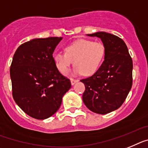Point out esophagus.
<instances>
[{"label":"esophagus","mask_w":148,"mask_h":148,"mask_svg":"<svg viewBox=\"0 0 148 148\" xmlns=\"http://www.w3.org/2000/svg\"><path fill=\"white\" fill-rule=\"evenodd\" d=\"M78 79H71V83L72 86H74L76 83H77Z\"/></svg>","instance_id":"esophagus-1"}]
</instances>
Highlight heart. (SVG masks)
I'll return each mask as SVG.
<instances>
[{
  "label": "heart",
  "instance_id": "b5f03b06",
  "mask_svg": "<svg viewBox=\"0 0 148 148\" xmlns=\"http://www.w3.org/2000/svg\"><path fill=\"white\" fill-rule=\"evenodd\" d=\"M104 56L105 47L101 42L81 38L67 45L65 53L54 54L53 61L61 74H65L74 63L76 66L71 71L72 75L83 73L90 76L98 70Z\"/></svg>",
  "mask_w": 148,
  "mask_h": 148
}]
</instances>
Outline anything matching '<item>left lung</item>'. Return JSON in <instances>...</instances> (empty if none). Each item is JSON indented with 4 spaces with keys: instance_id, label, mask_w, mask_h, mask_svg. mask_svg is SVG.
I'll return each instance as SVG.
<instances>
[{
    "instance_id": "obj_1",
    "label": "left lung",
    "mask_w": 148,
    "mask_h": 148,
    "mask_svg": "<svg viewBox=\"0 0 148 148\" xmlns=\"http://www.w3.org/2000/svg\"><path fill=\"white\" fill-rule=\"evenodd\" d=\"M105 47L104 61L92 77L81 79L86 90L83 101L93 112L105 115L118 110L133 84V61L125 42L116 36L97 32Z\"/></svg>"
}]
</instances>
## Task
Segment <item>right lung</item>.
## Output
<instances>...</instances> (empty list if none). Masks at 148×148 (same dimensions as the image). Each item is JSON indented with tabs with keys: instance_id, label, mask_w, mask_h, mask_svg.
Here are the masks:
<instances>
[{
	"instance_id": "right-lung-1",
	"label": "right lung",
	"mask_w": 148,
	"mask_h": 148,
	"mask_svg": "<svg viewBox=\"0 0 148 148\" xmlns=\"http://www.w3.org/2000/svg\"><path fill=\"white\" fill-rule=\"evenodd\" d=\"M62 37L33 38L21 45L10 67L12 96L32 118L48 119L57 112L71 82L56 69L53 53Z\"/></svg>"
}]
</instances>
